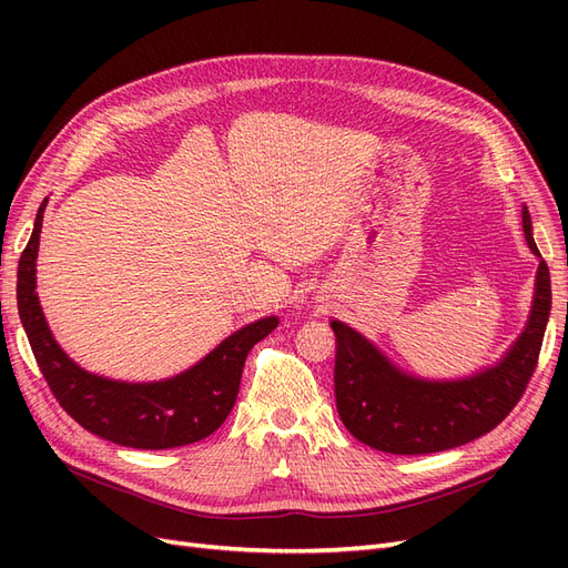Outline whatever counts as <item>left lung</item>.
<instances>
[{"mask_svg":"<svg viewBox=\"0 0 568 568\" xmlns=\"http://www.w3.org/2000/svg\"><path fill=\"white\" fill-rule=\"evenodd\" d=\"M521 217L528 248L540 257L536 294L521 336L495 367L457 382L419 379L395 367L348 324L332 322L336 334V409L359 443L390 455L450 450L493 432L521 400L538 367L552 307L549 270L532 242L526 205Z\"/></svg>","mask_w":568,"mask_h":568,"instance_id":"obj_1","label":"left lung"}]
</instances>
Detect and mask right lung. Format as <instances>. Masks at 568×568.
Returning a JSON list of instances; mask_svg holds the SVG:
<instances>
[{
	"label": "right lung",
	"instance_id": "right-lung-1",
	"mask_svg": "<svg viewBox=\"0 0 568 568\" xmlns=\"http://www.w3.org/2000/svg\"><path fill=\"white\" fill-rule=\"evenodd\" d=\"M42 201L36 230L19 261V315L32 355L59 405L90 434L140 450H168L203 440L222 426L236 403L248 351L277 329V317H263L234 332L201 363L173 379L128 384L84 372L51 336L38 301L36 261L44 217Z\"/></svg>",
	"mask_w": 568,
	"mask_h": 568
}]
</instances>
